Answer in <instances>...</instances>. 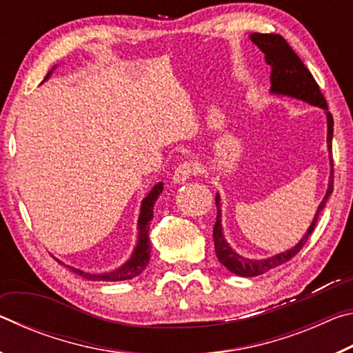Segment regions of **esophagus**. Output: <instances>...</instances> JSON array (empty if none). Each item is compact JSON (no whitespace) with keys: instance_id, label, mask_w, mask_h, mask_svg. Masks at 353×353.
<instances>
[{"instance_id":"34e87169","label":"esophagus","mask_w":353,"mask_h":353,"mask_svg":"<svg viewBox=\"0 0 353 353\" xmlns=\"http://www.w3.org/2000/svg\"><path fill=\"white\" fill-rule=\"evenodd\" d=\"M196 172H198V165L193 162H183L176 168L174 176H172V181H174L176 183H182L187 181L190 176L196 174Z\"/></svg>"}]
</instances>
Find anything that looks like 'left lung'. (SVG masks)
Returning <instances> with one entry per match:
<instances>
[{"label": "left lung", "mask_w": 353, "mask_h": 353, "mask_svg": "<svg viewBox=\"0 0 353 353\" xmlns=\"http://www.w3.org/2000/svg\"><path fill=\"white\" fill-rule=\"evenodd\" d=\"M250 40L260 48L263 54H265L266 63L271 67V93L283 94V97H291L312 105H318L324 109L327 113V145L328 152H330V179H328V188L324 196V199L316 210L312 225L308 227L307 234L302 236L294 248L288 249L286 252L279 255L270 256V259L263 260H249L244 256L238 255L234 249H232L223 235V225H221V207H219V196L216 194V223L213 227V240H214V252H216L218 260L229 270L230 272L236 274L241 277H254L260 276V274L274 270L283 263L290 261L292 256L299 254L305 243L308 241L310 235L314 230V225L318 223L319 213L322 208L325 207L328 196L333 191V157H332V139H333V117L328 112L327 101L322 94L318 82L314 81L313 74L310 73L308 68L303 65V62L299 59V56L292 51V48L286 43V40L279 34H260L255 32L250 35Z\"/></svg>", "instance_id": "8db88e82"}]
</instances>
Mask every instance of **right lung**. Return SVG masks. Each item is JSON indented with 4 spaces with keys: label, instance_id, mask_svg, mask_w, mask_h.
I'll use <instances>...</instances> for the list:
<instances>
[{
    "label": "right lung",
    "instance_id": "add662e5",
    "mask_svg": "<svg viewBox=\"0 0 353 353\" xmlns=\"http://www.w3.org/2000/svg\"><path fill=\"white\" fill-rule=\"evenodd\" d=\"M54 70V68H52ZM51 74H46L45 79H48ZM163 190V183L159 182L155 187L149 191V194L141 202V208H140V218H139V241H137V246L132 252V256L124 263L121 268H118L115 271L110 272H104V274H90L81 270H76V268H70L71 271L77 276H81L87 280H93V282H119V280H129L134 279L137 276L145 271V268L148 266L149 259H151V244H149V224H151V219L154 218V204L157 201L159 194L162 193Z\"/></svg>",
    "mask_w": 353,
    "mask_h": 353
}]
</instances>
